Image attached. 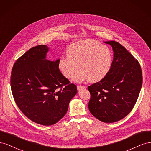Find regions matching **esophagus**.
I'll return each instance as SVG.
<instances>
[{
	"mask_svg": "<svg viewBox=\"0 0 151 151\" xmlns=\"http://www.w3.org/2000/svg\"><path fill=\"white\" fill-rule=\"evenodd\" d=\"M86 87L84 86H81V85H77V88L78 90H81V89H84L86 88Z\"/></svg>",
	"mask_w": 151,
	"mask_h": 151,
	"instance_id": "34e87169",
	"label": "esophagus"
}]
</instances>
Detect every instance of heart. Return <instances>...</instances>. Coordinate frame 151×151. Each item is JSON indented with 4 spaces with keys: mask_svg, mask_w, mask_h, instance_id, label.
Segmentation results:
<instances>
[{
    "mask_svg": "<svg viewBox=\"0 0 151 151\" xmlns=\"http://www.w3.org/2000/svg\"><path fill=\"white\" fill-rule=\"evenodd\" d=\"M112 53L106 45L98 41L86 40L72 43L67 50V57L59 60L58 67L66 78L70 79L79 69L74 80L88 79L96 83L105 77L111 69Z\"/></svg>",
    "mask_w": 151,
    "mask_h": 151,
    "instance_id": "b5f03b06",
    "label": "heart"
}]
</instances>
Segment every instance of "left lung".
I'll return each mask as SVG.
<instances>
[{
    "label": "left lung",
    "mask_w": 151,
    "mask_h": 151,
    "mask_svg": "<svg viewBox=\"0 0 151 151\" xmlns=\"http://www.w3.org/2000/svg\"><path fill=\"white\" fill-rule=\"evenodd\" d=\"M113 50L111 69L105 77L88 87L92 115L105 123L119 121L134 107L142 85V73L137 60L115 41L106 42Z\"/></svg>",
    "instance_id": "left-lung-1"
}]
</instances>
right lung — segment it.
Segmentation results:
<instances>
[{
	"mask_svg": "<svg viewBox=\"0 0 151 151\" xmlns=\"http://www.w3.org/2000/svg\"><path fill=\"white\" fill-rule=\"evenodd\" d=\"M48 51L43 45L29 49L16 61L11 76L12 93L18 108L31 121L47 126L65 116L77 92L76 85L59 70L60 60L45 59Z\"/></svg>",
	"mask_w": 151,
	"mask_h": 151,
	"instance_id": "right-lung-1",
	"label": "right lung"
}]
</instances>
